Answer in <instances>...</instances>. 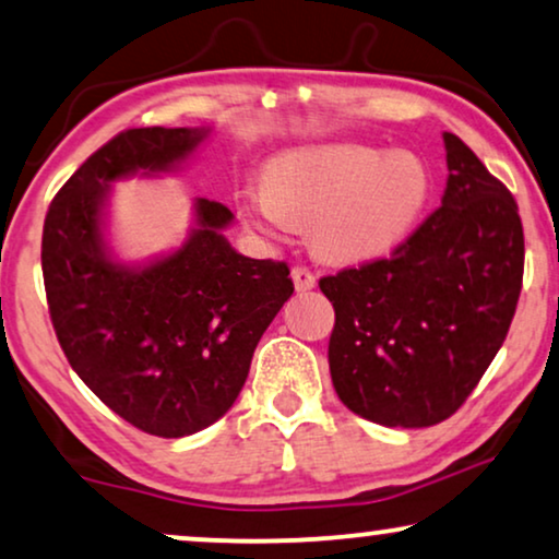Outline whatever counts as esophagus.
Returning <instances> with one entry per match:
<instances>
[{
  "label": "esophagus",
  "mask_w": 559,
  "mask_h": 559,
  "mask_svg": "<svg viewBox=\"0 0 559 559\" xmlns=\"http://www.w3.org/2000/svg\"><path fill=\"white\" fill-rule=\"evenodd\" d=\"M290 276H294L296 290H309V288L317 286V276H313V273L306 269V265H294Z\"/></svg>",
  "instance_id": "1"
}]
</instances>
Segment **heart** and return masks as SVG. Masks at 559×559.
<instances>
[{"label":"heart","mask_w":559,"mask_h":559,"mask_svg":"<svg viewBox=\"0 0 559 559\" xmlns=\"http://www.w3.org/2000/svg\"><path fill=\"white\" fill-rule=\"evenodd\" d=\"M433 192L428 164L415 152L324 144L278 156L265 185L242 192L255 227L288 235L311 223L313 246L332 261L388 255L420 223Z\"/></svg>","instance_id":"1"}]
</instances>
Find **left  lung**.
Masks as SVG:
<instances>
[{"label": "left lung", "mask_w": 559, "mask_h": 559, "mask_svg": "<svg viewBox=\"0 0 559 559\" xmlns=\"http://www.w3.org/2000/svg\"><path fill=\"white\" fill-rule=\"evenodd\" d=\"M440 207L388 258L319 278L334 306L329 369L352 413L390 428L451 418L512 326L524 230L512 192L443 133Z\"/></svg>", "instance_id": "1"}]
</instances>
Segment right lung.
Here are the masks:
<instances>
[{
	"label": "right lung",
	"instance_id": "1",
	"mask_svg": "<svg viewBox=\"0 0 559 559\" xmlns=\"http://www.w3.org/2000/svg\"><path fill=\"white\" fill-rule=\"evenodd\" d=\"M207 129H126L85 159L50 202L43 278L52 329L78 377L133 428L182 438L230 411L250 359L294 294L288 265L240 255L233 212L198 200V227L146 269L108 258L100 207L114 179L175 169Z\"/></svg>",
	"mask_w": 559,
	"mask_h": 559
}]
</instances>
